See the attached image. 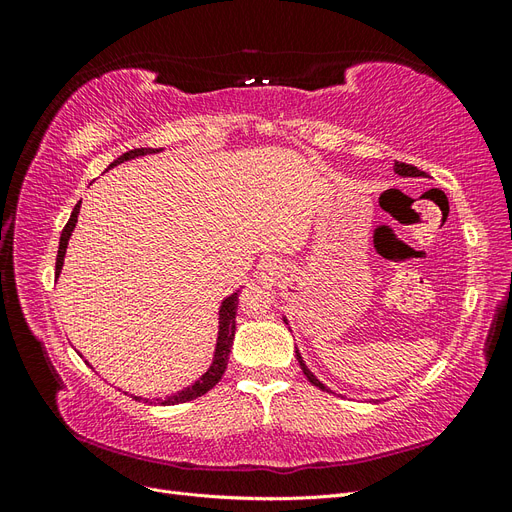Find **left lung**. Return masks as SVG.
Masks as SVG:
<instances>
[{
	"label": "left lung",
	"mask_w": 512,
	"mask_h": 512,
	"mask_svg": "<svg viewBox=\"0 0 512 512\" xmlns=\"http://www.w3.org/2000/svg\"><path fill=\"white\" fill-rule=\"evenodd\" d=\"M393 170L395 173L399 175V177H423L425 173L423 170H418L416 166H412V164H406V162H395V166H393ZM284 322L288 324V320L284 318ZM294 352H297V361H299V365H301V369H303V374H305V378L312 382L314 386H318V389H322V391H327V393H331V389H327V386H324L314 374H312V369H309L307 365H305V361H303V356H301V352L294 348Z\"/></svg>",
	"instance_id": "obj_1"
}]
</instances>
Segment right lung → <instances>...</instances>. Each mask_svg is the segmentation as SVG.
I'll list each match as a JSON object with an SVG mask.
<instances>
[{
    "mask_svg": "<svg viewBox=\"0 0 512 512\" xmlns=\"http://www.w3.org/2000/svg\"><path fill=\"white\" fill-rule=\"evenodd\" d=\"M162 149H151V147H141V149H132L128 153H123V156H119L115 162L108 164V168H115L117 164L121 162H128V160H134V158H141V156H147V153H160ZM106 168V170H108ZM79 213H81V203H76L72 215L68 224L64 226V230H61V237H59V250H57V262H55V277H59L61 273V267H64V258H66V247H68V241L72 237V230L76 226V220H79ZM237 301H239V290L232 292L230 297H226L220 305V327H218V342H215V352H213V361L209 365V369L205 371L203 376H200L196 382H192L190 386H185V389L177 391V393H170L166 395L164 399H156V401H149L145 397H136L138 401H149V404H160V406H175V404H185V401H192L200 395H205L207 391H211L215 384H218L224 376L226 371V365H228V354H230V348H232V339H235V331H237V322H235V316H237ZM87 363V361H85Z\"/></svg>",
    "mask_w": 512,
    "mask_h": 512,
    "instance_id": "1",
    "label": "right lung"
}]
</instances>
